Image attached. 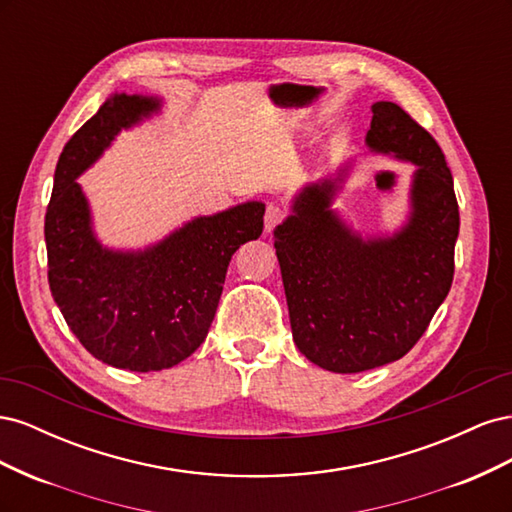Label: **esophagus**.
<instances>
[{
    "label": "esophagus",
    "instance_id": "esophagus-1",
    "mask_svg": "<svg viewBox=\"0 0 512 512\" xmlns=\"http://www.w3.org/2000/svg\"><path fill=\"white\" fill-rule=\"evenodd\" d=\"M284 218H286V211H284L280 205L271 203V205L267 207V213H265V230L271 232Z\"/></svg>",
    "mask_w": 512,
    "mask_h": 512
}]
</instances>
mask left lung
<instances>
[{
	"label": "left lung",
	"instance_id": "obj_1",
	"mask_svg": "<svg viewBox=\"0 0 512 512\" xmlns=\"http://www.w3.org/2000/svg\"><path fill=\"white\" fill-rule=\"evenodd\" d=\"M371 113L369 151L416 166L401 228L363 237L333 209L348 160L307 183L273 230L294 344L335 374L401 359L427 331L455 273L459 207L442 149L395 102L371 104Z\"/></svg>",
	"mask_w": 512,
	"mask_h": 512
}]
</instances>
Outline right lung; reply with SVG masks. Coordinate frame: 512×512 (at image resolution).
I'll list each match as a JSON object with an SVG mask.
<instances>
[{
	"label": "right lung",
	"mask_w": 512,
	"mask_h": 512,
	"mask_svg": "<svg viewBox=\"0 0 512 512\" xmlns=\"http://www.w3.org/2000/svg\"><path fill=\"white\" fill-rule=\"evenodd\" d=\"M162 111L153 96L113 94L64 147L44 218L51 294L76 339L117 369L160 371L205 342L228 262L262 232L265 205L250 200L198 215L143 250L102 245L79 185L87 168L130 130Z\"/></svg>",
	"instance_id": "1"
}]
</instances>
